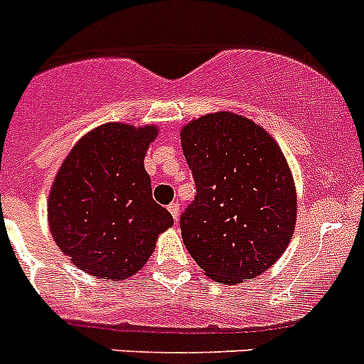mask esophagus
<instances>
[{"instance_id": "obj_1", "label": "esophagus", "mask_w": 364, "mask_h": 364, "mask_svg": "<svg viewBox=\"0 0 364 364\" xmlns=\"http://www.w3.org/2000/svg\"><path fill=\"white\" fill-rule=\"evenodd\" d=\"M168 209H169V213H171L173 220H175V222H178V216H180V204H178V202H171Z\"/></svg>"}]
</instances>
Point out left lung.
Wrapping results in <instances>:
<instances>
[{
    "mask_svg": "<svg viewBox=\"0 0 364 364\" xmlns=\"http://www.w3.org/2000/svg\"><path fill=\"white\" fill-rule=\"evenodd\" d=\"M196 184L182 240L205 276L242 283L271 269L294 235L298 196L278 142L247 117L216 112L180 129Z\"/></svg>",
    "mask_w": 364,
    "mask_h": 364,
    "instance_id": "obj_1",
    "label": "left lung"
}]
</instances>
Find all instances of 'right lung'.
Listing matches in <instances>:
<instances>
[{
	"label": "right lung",
	"instance_id": "right-lung-1",
	"mask_svg": "<svg viewBox=\"0 0 364 364\" xmlns=\"http://www.w3.org/2000/svg\"><path fill=\"white\" fill-rule=\"evenodd\" d=\"M155 124L108 122L63 160L48 195V228L63 255L90 276L122 282L141 271L173 225L151 195L144 156Z\"/></svg>",
	"mask_w": 364,
	"mask_h": 364
}]
</instances>
